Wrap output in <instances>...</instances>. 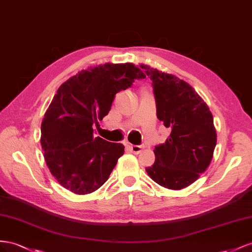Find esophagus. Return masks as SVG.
Segmentation results:
<instances>
[{
	"label": "esophagus",
	"mask_w": 252,
	"mask_h": 252,
	"mask_svg": "<svg viewBox=\"0 0 252 252\" xmlns=\"http://www.w3.org/2000/svg\"><path fill=\"white\" fill-rule=\"evenodd\" d=\"M128 148H130V150L132 151V152L134 154H139L141 151H142V148L140 146H134V145H130L128 146Z\"/></svg>",
	"instance_id": "1"
}]
</instances>
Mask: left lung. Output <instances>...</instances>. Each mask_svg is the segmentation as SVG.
Masks as SVG:
<instances>
[{"label":"left lung","mask_w":252,"mask_h":252,"mask_svg":"<svg viewBox=\"0 0 252 252\" xmlns=\"http://www.w3.org/2000/svg\"><path fill=\"white\" fill-rule=\"evenodd\" d=\"M140 67L153 82L157 118L171 130L166 142L155 147V162L146 171L164 188L184 189L211 162L217 146L213 116L190 84L146 64Z\"/></svg>","instance_id":"1"}]
</instances>
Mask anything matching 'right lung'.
Returning a JSON list of instances; mask_svg holds the SVG:
<instances>
[{
    "instance_id": "add662e5",
    "label": "right lung",
    "mask_w": 252,
    "mask_h": 252,
    "mask_svg": "<svg viewBox=\"0 0 252 252\" xmlns=\"http://www.w3.org/2000/svg\"><path fill=\"white\" fill-rule=\"evenodd\" d=\"M143 78L133 63H105L61 84L42 121L41 146L50 173L64 188L83 195L109 179L125 147L94 137L93 126L109 114L118 92Z\"/></svg>"
}]
</instances>
